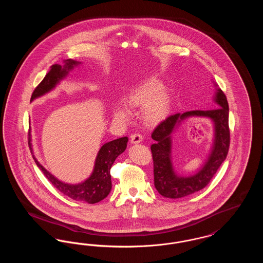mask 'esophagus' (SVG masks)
Instances as JSON below:
<instances>
[{
    "label": "esophagus",
    "instance_id": "esophagus-1",
    "mask_svg": "<svg viewBox=\"0 0 263 263\" xmlns=\"http://www.w3.org/2000/svg\"><path fill=\"white\" fill-rule=\"evenodd\" d=\"M142 140H143V137L140 133H134L131 135V143H133V144H138V143L142 142Z\"/></svg>",
    "mask_w": 263,
    "mask_h": 263
}]
</instances>
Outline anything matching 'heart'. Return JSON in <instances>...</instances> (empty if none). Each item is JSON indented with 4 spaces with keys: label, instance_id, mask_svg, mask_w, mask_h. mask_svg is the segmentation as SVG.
I'll return each mask as SVG.
<instances>
[{
    "label": "heart",
    "instance_id": "heart-1",
    "mask_svg": "<svg viewBox=\"0 0 263 263\" xmlns=\"http://www.w3.org/2000/svg\"><path fill=\"white\" fill-rule=\"evenodd\" d=\"M163 88V84L159 80L151 78L132 88L126 97V102L131 107L145 106V120L149 124H158L165 118L171 105L168 97L161 93ZM114 113L123 118L128 116V111L121 105L115 107Z\"/></svg>",
    "mask_w": 263,
    "mask_h": 263
}]
</instances>
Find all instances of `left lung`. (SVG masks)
Masks as SVG:
<instances>
[{
	"mask_svg": "<svg viewBox=\"0 0 263 263\" xmlns=\"http://www.w3.org/2000/svg\"><path fill=\"white\" fill-rule=\"evenodd\" d=\"M216 102L221 106L213 110H191L168 116L157 126L152 138L156 141L151 146L154 162V183L161 195L167 198H181L207 186L227 158L230 148L229 104L225 93L219 88ZM189 116L210 117L215 123V143L213 153L203 168L196 175L178 178L174 175L170 162V134L175 125Z\"/></svg>",
	"mask_w": 263,
	"mask_h": 263,
	"instance_id": "left-lung-1",
	"label": "left lung"
}]
</instances>
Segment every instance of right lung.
<instances>
[{
    "instance_id": "add662e5",
    "label": "right lung",
    "mask_w": 263,
    "mask_h": 263,
    "mask_svg": "<svg viewBox=\"0 0 263 263\" xmlns=\"http://www.w3.org/2000/svg\"><path fill=\"white\" fill-rule=\"evenodd\" d=\"M78 64L79 62L77 61L68 59L65 61L64 67L57 64L52 65L49 72L44 77V79L41 81V83L38 85L37 87L34 88L31 96V100L48 92L56 86V84L60 80H62L64 77L67 76L68 71L72 70L74 66ZM28 140H29L28 142L29 148L32 152L30 137ZM127 142H128V138L122 137L104 144L100 148V152L98 154L92 175H90L85 182L76 184V185L67 184L58 180L38 163L34 156H33V159L37 164L38 167L40 168V171H42V173L46 176V178L58 191H60L64 195L70 197L73 200L83 201V202H88L89 204H95L104 199L109 194L111 190L110 168L116 158L125 151Z\"/></svg>"
}]
</instances>
